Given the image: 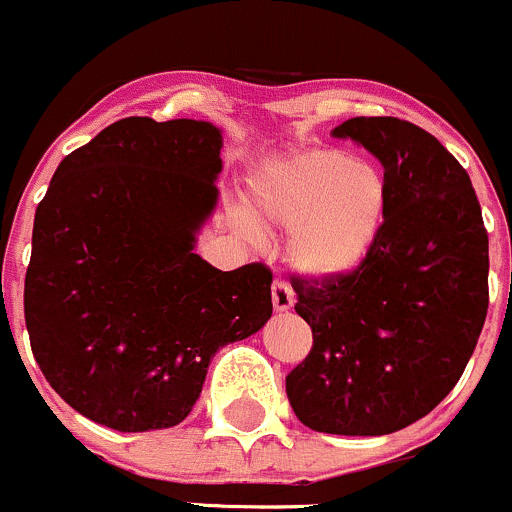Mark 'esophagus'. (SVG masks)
I'll return each mask as SVG.
<instances>
[{
	"label": "esophagus",
	"mask_w": 512,
	"mask_h": 512,
	"mask_svg": "<svg viewBox=\"0 0 512 512\" xmlns=\"http://www.w3.org/2000/svg\"><path fill=\"white\" fill-rule=\"evenodd\" d=\"M271 301H273V308H276V311H288V308L293 306V301H296V296H293V288L288 286L283 278H276V281H273Z\"/></svg>",
	"instance_id": "1"
}]
</instances>
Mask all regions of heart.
Listing matches in <instances>:
<instances>
[{
  "mask_svg": "<svg viewBox=\"0 0 512 512\" xmlns=\"http://www.w3.org/2000/svg\"><path fill=\"white\" fill-rule=\"evenodd\" d=\"M254 211L291 229L288 261L308 276H343L366 261L383 234L391 184L381 164L341 149H311L261 166Z\"/></svg>",
  "mask_w": 512,
  "mask_h": 512,
  "instance_id": "1",
  "label": "heart"
}]
</instances>
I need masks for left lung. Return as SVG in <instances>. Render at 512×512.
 I'll list each match as a JSON object with an SVG mask.
<instances>
[{
	"label": "left lung",
	"mask_w": 512,
	"mask_h": 512,
	"mask_svg": "<svg viewBox=\"0 0 512 512\" xmlns=\"http://www.w3.org/2000/svg\"><path fill=\"white\" fill-rule=\"evenodd\" d=\"M381 159L383 234L343 276H298L308 356L286 376L303 426L386 435L428 416L463 376L488 313V231L470 176L411 121L356 116L333 129Z\"/></svg>",
	"instance_id": "1"
}]
</instances>
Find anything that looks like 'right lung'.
<instances>
[{
  "mask_svg": "<svg viewBox=\"0 0 512 512\" xmlns=\"http://www.w3.org/2000/svg\"><path fill=\"white\" fill-rule=\"evenodd\" d=\"M221 131L129 116L54 171L34 216L24 321L49 386L121 433L179 426L226 343L271 318L266 263L194 254L216 204Z\"/></svg>",
  "mask_w": 512,
  "mask_h": 512,
  "instance_id": "obj_1",
  "label": "right lung"
}]
</instances>
